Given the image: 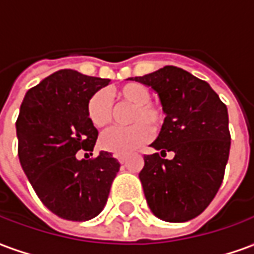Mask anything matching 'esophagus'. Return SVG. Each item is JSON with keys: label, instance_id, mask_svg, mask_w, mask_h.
Segmentation results:
<instances>
[{"label": "esophagus", "instance_id": "esophagus-1", "mask_svg": "<svg viewBox=\"0 0 254 254\" xmlns=\"http://www.w3.org/2000/svg\"><path fill=\"white\" fill-rule=\"evenodd\" d=\"M114 156H116L117 159L120 160L121 163H125V162H127V154H116V155H114Z\"/></svg>", "mask_w": 254, "mask_h": 254}]
</instances>
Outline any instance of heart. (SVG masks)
I'll use <instances>...</instances> for the list:
<instances>
[{
	"mask_svg": "<svg viewBox=\"0 0 254 254\" xmlns=\"http://www.w3.org/2000/svg\"><path fill=\"white\" fill-rule=\"evenodd\" d=\"M118 106H130L127 127H116L100 137V145L113 154H129L148 141L152 132L158 133L167 120L166 107L151 100V91L143 83H127L113 91ZM87 116L95 127H109L113 121V106L103 91H96L87 100Z\"/></svg>",
	"mask_w": 254,
	"mask_h": 254,
	"instance_id": "obj_1",
	"label": "heart"
}]
</instances>
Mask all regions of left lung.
Segmentation results:
<instances>
[{"instance_id":"obj_1","label":"left lung","mask_w":254,"mask_h":254,"mask_svg":"<svg viewBox=\"0 0 254 254\" xmlns=\"http://www.w3.org/2000/svg\"><path fill=\"white\" fill-rule=\"evenodd\" d=\"M133 81L151 87L167 111L165 127L144 156L138 178L156 218L181 223L196 218L218 193L229 160L227 107L211 85L177 66ZM166 152L175 155L165 160Z\"/></svg>"}]
</instances>
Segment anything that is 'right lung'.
Masks as SVG:
<instances>
[{
	"instance_id": "right-lung-1",
	"label": "right lung",
	"mask_w": 254,
	"mask_h": 254,
	"mask_svg": "<svg viewBox=\"0 0 254 254\" xmlns=\"http://www.w3.org/2000/svg\"><path fill=\"white\" fill-rule=\"evenodd\" d=\"M109 83L63 69L28 89L20 106V165L41 201L66 220L98 216L121 166L106 151L92 159L76 156L94 149L98 130L87 116V100Z\"/></svg>"
}]
</instances>
